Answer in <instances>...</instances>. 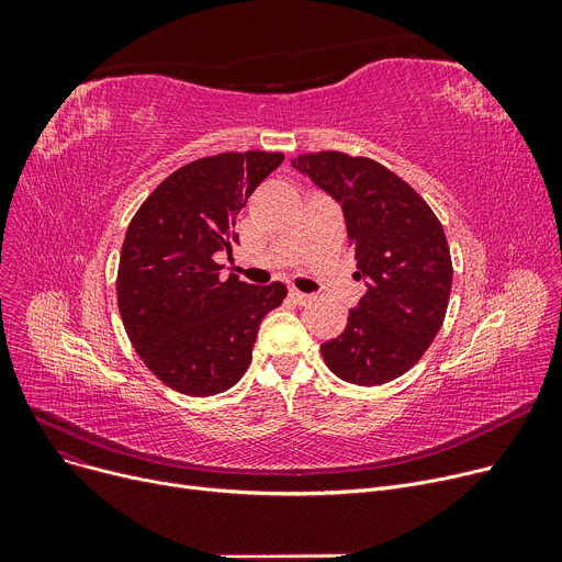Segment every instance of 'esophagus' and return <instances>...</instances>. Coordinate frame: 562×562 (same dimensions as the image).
Returning <instances> with one entry per match:
<instances>
[{"instance_id":"1","label":"esophagus","mask_w":562,"mask_h":562,"mask_svg":"<svg viewBox=\"0 0 562 562\" xmlns=\"http://www.w3.org/2000/svg\"><path fill=\"white\" fill-rule=\"evenodd\" d=\"M289 296H291L293 303H299V305H307V303L312 301L310 293H303V291H299V289H291Z\"/></svg>"}]
</instances>
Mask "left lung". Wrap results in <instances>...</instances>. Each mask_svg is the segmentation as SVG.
Wrapping results in <instances>:
<instances>
[{"instance_id":"left-lung-1","label":"left lung","mask_w":562,"mask_h":562,"mask_svg":"<svg viewBox=\"0 0 562 562\" xmlns=\"http://www.w3.org/2000/svg\"><path fill=\"white\" fill-rule=\"evenodd\" d=\"M291 166L341 204L356 278L367 280L344 333L321 344V356L352 385H385L422 360L445 323L453 284L447 234L426 200L373 159L328 150Z\"/></svg>"}]
</instances>
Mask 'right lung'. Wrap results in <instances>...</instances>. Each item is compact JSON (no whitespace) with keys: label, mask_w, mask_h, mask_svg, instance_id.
<instances>
[{"label":"right lung","mask_w":562,"mask_h":562,"mask_svg":"<svg viewBox=\"0 0 562 562\" xmlns=\"http://www.w3.org/2000/svg\"><path fill=\"white\" fill-rule=\"evenodd\" d=\"M282 153H223L177 168L134 214L117 263V310L164 385L214 396L241 380L261 318L286 286L218 278L216 252L239 244L236 216Z\"/></svg>","instance_id":"1"}]
</instances>
